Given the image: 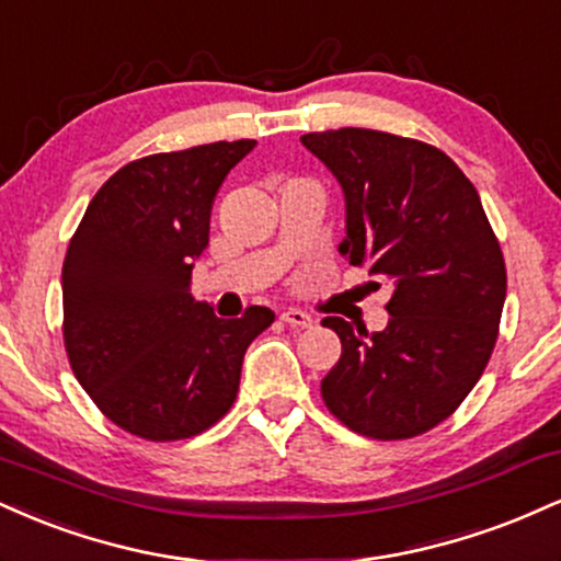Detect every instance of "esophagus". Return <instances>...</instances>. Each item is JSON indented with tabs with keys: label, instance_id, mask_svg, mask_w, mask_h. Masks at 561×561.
I'll list each match as a JSON object with an SVG mask.
<instances>
[{
	"label": "esophagus",
	"instance_id": "1",
	"mask_svg": "<svg viewBox=\"0 0 561 561\" xmlns=\"http://www.w3.org/2000/svg\"><path fill=\"white\" fill-rule=\"evenodd\" d=\"M280 320L286 322V325H294V328H312V322H314L307 312H301V309H286V312L280 314Z\"/></svg>",
	"mask_w": 561,
	"mask_h": 561
}]
</instances>
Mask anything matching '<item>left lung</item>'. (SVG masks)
<instances>
[{
    "label": "left lung",
    "instance_id": "1",
    "mask_svg": "<svg viewBox=\"0 0 561 561\" xmlns=\"http://www.w3.org/2000/svg\"><path fill=\"white\" fill-rule=\"evenodd\" d=\"M301 144L344 191L339 252L393 288L383 331L322 320L341 339L322 401L362 436H420L462 404L489 365L506 299L502 247L476 186L431 144L370 128Z\"/></svg>",
    "mask_w": 561,
    "mask_h": 561
}]
</instances>
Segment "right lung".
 I'll use <instances>...</instances> for the list:
<instances>
[{
  "mask_svg": "<svg viewBox=\"0 0 561 561\" xmlns=\"http://www.w3.org/2000/svg\"><path fill=\"white\" fill-rule=\"evenodd\" d=\"M252 138L128 162L96 191L62 265L65 352L78 383L123 431L178 440L233 407L267 307L222 320L191 296L209 215Z\"/></svg>",
  "mask_w": 561,
  "mask_h": 561,
  "instance_id": "right-lung-1",
  "label": "right lung"
}]
</instances>
